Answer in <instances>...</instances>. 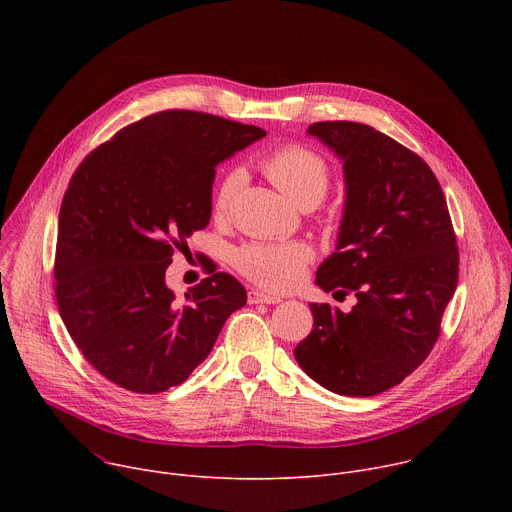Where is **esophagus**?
I'll list each match as a JSON object with an SVG mask.
<instances>
[{"label":"esophagus","instance_id":"34e87169","mask_svg":"<svg viewBox=\"0 0 512 512\" xmlns=\"http://www.w3.org/2000/svg\"><path fill=\"white\" fill-rule=\"evenodd\" d=\"M247 302L249 304H279L281 298L265 294V291H261V289H251L247 294Z\"/></svg>","mask_w":512,"mask_h":512}]
</instances>
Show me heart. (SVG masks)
Masks as SVG:
<instances>
[{"label": "heart", "mask_w": 512, "mask_h": 512, "mask_svg": "<svg viewBox=\"0 0 512 512\" xmlns=\"http://www.w3.org/2000/svg\"><path fill=\"white\" fill-rule=\"evenodd\" d=\"M267 178L302 208L320 204L330 186L328 162L300 143H285L261 162ZM245 180L241 168L229 170L214 190V214L225 218L231 212L235 196ZM314 261V249L308 243H247L233 255L239 273L269 291L296 287L308 265Z\"/></svg>", "instance_id": "b5f03b06"}]
</instances>
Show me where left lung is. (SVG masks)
<instances>
[{
	"instance_id": "left-lung-1",
	"label": "left lung",
	"mask_w": 512,
	"mask_h": 512,
	"mask_svg": "<svg viewBox=\"0 0 512 512\" xmlns=\"http://www.w3.org/2000/svg\"><path fill=\"white\" fill-rule=\"evenodd\" d=\"M344 160L346 204L336 253L316 283L354 294L348 314L310 304L300 367L324 389L373 397L409 377L431 352L458 285V245L446 196L405 145L354 121L308 127Z\"/></svg>"
}]
</instances>
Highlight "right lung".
<instances>
[{
	"instance_id": "add662e5",
	"label": "right lung",
	"mask_w": 512,
	"mask_h": 512,
	"mask_svg": "<svg viewBox=\"0 0 512 512\" xmlns=\"http://www.w3.org/2000/svg\"><path fill=\"white\" fill-rule=\"evenodd\" d=\"M263 135L168 109L119 129L72 174L58 214L54 294L70 338L111 383L148 395L184 383L247 304L245 287L216 265L176 302L166 269L210 221L216 164Z\"/></svg>"
}]
</instances>
